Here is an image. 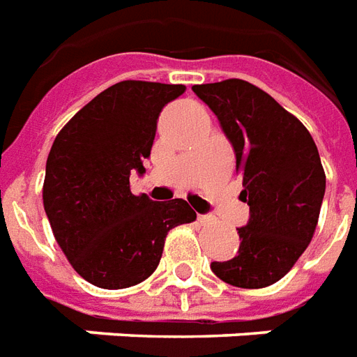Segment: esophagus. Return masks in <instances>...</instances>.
<instances>
[{
	"label": "esophagus",
	"mask_w": 357,
	"mask_h": 357,
	"mask_svg": "<svg viewBox=\"0 0 357 357\" xmlns=\"http://www.w3.org/2000/svg\"><path fill=\"white\" fill-rule=\"evenodd\" d=\"M197 220H199V225H209V222H213V217H209V215H197Z\"/></svg>",
	"instance_id": "obj_1"
}]
</instances>
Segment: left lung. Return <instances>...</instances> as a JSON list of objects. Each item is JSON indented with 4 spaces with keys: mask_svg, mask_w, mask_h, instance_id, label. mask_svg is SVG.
Here are the masks:
<instances>
[{
    "mask_svg": "<svg viewBox=\"0 0 357 357\" xmlns=\"http://www.w3.org/2000/svg\"><path fill=\"white\" fill-rule=\"evenodd\" d=\"M218 118L243 176L239 197L249 220L239 249L211 270L234 287L261 289L282 280L306 251L325 196V173L310 132L272 96L243 79L194 85Z\"/></svg>",
    "mask_w": 357,
    "mask_h": 357,
    "instance_id": "obj_1",
    "label": "left lung"
}]
</instances>
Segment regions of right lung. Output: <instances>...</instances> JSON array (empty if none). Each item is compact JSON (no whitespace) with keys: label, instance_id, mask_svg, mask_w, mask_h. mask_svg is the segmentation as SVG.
<instances>
[{"label":"right lung","instance_id":"obj_1","mask_svg":"<svg viewBox=\"0 0 357 357\" xmlns=\"http://www.w3.org/2000/svg\"><path fill=\"white\" fill-rule=\"evenodd\" d=\"M184 85L119 82L64 125L49 152L43 205L54 239L83 280L102 289L144 282L158 268L171 228L196 220L184 199L135 196L158 119Z\"/></svg>","mask_w":357,"mask_h":357}]
</instances>
